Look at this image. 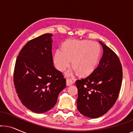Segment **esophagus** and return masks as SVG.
Wrapping results in <instances>:
<instances>
[{
  "mask_svg": "<svg viewBox=\"0 0 133 133\" xmlns=\"http://www.w3.org/2000/svg\"><path fill=\"white\" fill-rule=\"evenodd\" d=\"M74 83V81L71 79H66V85L67 86H70Z\"/></svg>",
  "mask_w": 133,
  "mask_h": 133,
  "instance_id": "34e87169",
  "label": "esophagus"
}]
</instances>
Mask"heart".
<instances>
[{
	"label": "heart",
	"mask_w": 133,
	"mask_h": 133,
	"mask_svg": "<svg viewBox=\"0 0 133 133\" xmlns=\"http://www.w3.org/2000/svg\"><path fill=\"white\" fill-rule=\"evenodd\" d=\"M101 50L99 45L91 41H69L63 46V50L58 49L54 55V63L60 71H64L70 65L82 76H88L96 68Z\"/></svg>",
	"instance_id": "heart-1"
}]
</instances>
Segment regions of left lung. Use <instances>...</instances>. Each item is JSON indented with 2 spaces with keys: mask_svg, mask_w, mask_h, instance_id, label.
<instances>
[{
  "mask_svg": "<svg viewBox=\"0 0 133 133\" xmlns=\"http://www.w3.org/2000/svg\"><path fill=\"white\" fill-rule=\"evenodd\" d=\"M103 53L97 68L88 77L78 79L77 109L83 116L95 119L107 113L117 101L122 81V66L111 49L99 41Z\"/></svg>",
  "mask_w": 133,
  "mask_h": 133,
  "instance_id": "left-lung-1",
  "label": "left lung"
}]
</instances>
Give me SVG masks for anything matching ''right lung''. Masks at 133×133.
I'll return each instance as SVG.
<instances>
[{"label": "right lung", "instance_id": "right-lung-1", "mask_svg": "<svg viewBox=\"0 0 133 133\" xmlns=\"http://www.w3.org/2000/svg\"><path fill=\"white\" fill-rule=\"evenodd\" d=\"M52 34L28 41L20 51L14 70V83L22 104L32 112L43 113L53 108L66 87L62 72L53 65Z\"/></svg>", "mask_w": 133, "mask_h": 133}]
</instances>
